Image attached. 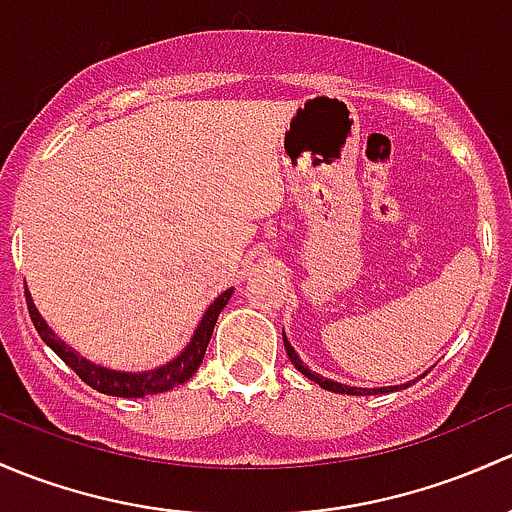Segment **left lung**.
<instances>
[{
	"mask_svg": "<svg viewBox=\"0 0 512 512\" xmlns=\"http://www.w3.org/2000/svg\"><path fill=\"white\" fill-rule=\"evenodd\" d=\"M283 345H286V352H288V357H291V362H293L295 370H298L300 374H305V377H308L310 382L320 384V387L328 389V392H337V394H355V397H362V394H387V392H399V389L412 387V384L416 382V379H421V377H424V374H426V372H424V374H421V377H416V379H412V382H407V384H397V387H374V389H367V387H350V384L335 382V379L320 377L318 372L308 370V365H303V360H300V357H298V352H295L293 347H291V342H288L286 333H283Z\"/></svg>",
	"mask_w": 512,
	"mask_h": 512,
	"instance_id": "8db88e82",
	"label": "left lung"
}]
</instances>
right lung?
I'll list each match as a JSON object with an SVG mask.
<instances>
[{"label":"right lung","mask_w":512,"mask_h":512,"mask_svg":"<svg viewBox=\"0 0 512 512\" xmlns=\"http://www.w3.org/2000/svg\"><path fill=\"white\" fill-rule=\"evenodd\" d=\"M231 295H234V288H229V291L221 293L219 298L214 300L207 310H204V315H202V320H199L197 330H194L192 340L187 342V347L179 352L175 360H170L167 365H160V367H155V370H145V372L110 370V367L96 365V362L86 360L81 352H76L71 345H66V342H63L61 337L49 328V323L41 318V313L36 310L34 300H31L29 288H26V308H29L31 323H34L36 333L41 335V340H44L46 345H49L51 350H54L56 355H59L61 360L66 362V365L71 367V370L88 384V387L98 389V392H103V394H110V397H128L130 399V397H147V394L170 392L172 387L187 382V379L199 370V365H202V360H204V352H207L209 340H212L214 325H217L219 313L224 310V305L229 303Z\"/></svg>","instance_id":"right-lung-1"}]
</instances>
